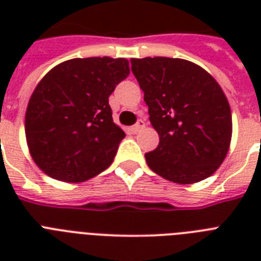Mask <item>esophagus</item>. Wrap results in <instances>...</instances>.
<instances>
[{"label":"esophagus","instance_id":"34e87169","mask_svg":"<svg viewBox=\"0 0 261 261\" xmlns=\"http://www.w3.org/2000/svg\"><path fill=\"white\" fill-rule=\"evenodd\" d=\"M143 127H145V122H143V120H138V122L135 123L134 126L131 127V131H133L134 134H137V133H138L141 128H143Z\"/></svg>","mask_w":261,"mask_h":261}]
</instances>
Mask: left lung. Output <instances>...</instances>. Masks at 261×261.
I'll list each match as a JSON object with an SVG mask.
<instances>
[{
	"label": "left lung",
	"instance_id": "8db88e82",
	"mask_svg": "<svg viewBox=\"0 0 261 261\" xmlns=\"http://www.w3.org/2000/svg\"><path fill=\"white\" fill-rule=\"evenodd\" d=\"M160 143L145 154L151 171L178 184L214 173L231 139L230 106L218 83L198 65L178 58L131 59Z\"/></svg>",
	"mask_w": 261,
	"mask_h": 261
}]
</instances>
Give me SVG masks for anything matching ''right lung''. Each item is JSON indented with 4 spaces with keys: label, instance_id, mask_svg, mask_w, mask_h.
I'll return each instance as SVG.
<instances>
[{
    "label": "right lung",
    "instance_id": "obj_1",
    "mask_svg": "<svg viewBox=\"0 0 261 261\" xmlns=\"http://www.w3.org/2000/svg\"><path fill=\"white\" fill-rule=\"evenodd\" d=\"M130 74L124 58H75L51 69L35 88L25 114L32 159L50 177L85 181L110 167L126 134L108 97Z\"/></svg>",
    "mask_w": 261,
    "mask_h": 261
}]
</instances>
